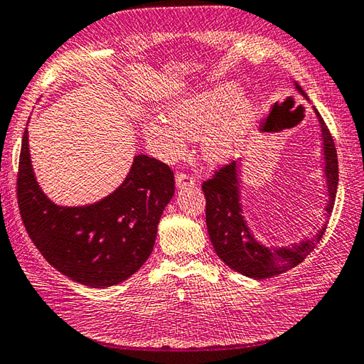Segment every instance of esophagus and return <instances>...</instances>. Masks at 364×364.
Returning a JSON list of instances; mask_svg holds the SVG:
<instances>
[{
    "mask_svg": "<svg viewBox=\"0 0 364 364\" xmlns=\"http://www.w3.org/2000/svg\"><path fill=\"white\" fill-rule=\"evenodd\" d=\"M175 180H176L178 188H191V186H194V184H196V178L189 175V173H186V172H178L176 176H175Z\"/></svg>",
    "mask_w": 364,
    "mask_h": 364,
    "instance_id": "obj_1",
    "label": "esophagus"
}]
</instances>
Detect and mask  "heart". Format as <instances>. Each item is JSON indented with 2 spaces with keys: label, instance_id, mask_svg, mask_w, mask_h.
Listing matches in <instances>:
<instances>
[{
  "label": "heart",
  "instance_id": "obj_1",
  "mask_svg": "<svg viewBox=\"0 0 364 364\" xmlns=\"http://www.w3.org/2000/svg\"><path fill=\"white\" fill-rule=\"evenodd\" d=\"M167 117H151L144 132L166 159H180L191 137L203 135V156L223 162L238 151L252 118V105L235 87L189 95L167 109Z\"/></svg>",
  "mask_w": 364,
  "mask_h": 364
}]
</instances>
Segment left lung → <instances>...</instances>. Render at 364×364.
Listing matches in <instances>:
<instances>
[{
  "label": "left lung",
  "mask_w": 364,
  "mask_h": 364,
  "mask_svg": "<svg viewBox=\"0 0 364 364\" xmlns=\"http://www.w3.org/2000/svg\"><path fill=\"white\" fill-rule=\"evenodd\" d=\"M296 90L304 91L296 85ZM317 118L322 126L323 149L326 161V180H328L330 202L326 211L331 215L334 198L338 192L339 170H338V153L334 145L333 135L325 124L323 118L316 110ZM238 180H237V162L230 161L225 166L213 172V176L202 183L205 194V219L208 227V235L219 259L227 267L252 279H267L295 268L314 251V247L323 238L325 227L314 238L306 240L300 245H294L281 249H268L255 243L241 216V206L238 200Z\"/></svg>",
  "instance_id": "1"
}]
</instances>
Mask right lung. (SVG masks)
Masks as SVG:
<instances>
[{
  "label": "right lung",
  "mask_w": 364,
  "mask_h": 364,
  "mask_svg": "<svg viewBox=\"0 0 364 364\" xmlns=\"http://www.w3.org/2000/svg\"><path fill=\"white\" fill-rule=\"evenodd\" d=\"M172 168L146 154L135 156L124 183L88 206H56L42 194L33 173L28 129L21 139L17 202L23 225L44 259L88 287L126 281L153 251L164 208L173 197Z\"/></svg>",
  "instance_id": "obj_1"
}]
</instances>
